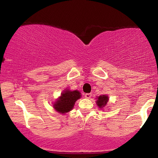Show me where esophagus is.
I'll return each instance as SVG.
<instances>
[{"label": "esophagus", "instance_id": "1", "mask_svg": "<svg viewBox=\"0 0 158 158\" xmlns=\"http://www.w3.org/2000/svg\"><path fill=\"white\" fill-rule=\"evenodd\" d=\"M91 96H92L91 94H85V97L86 98H91Z\"/></svg>", "mask_w": 158, "mask_h": 158}]
</instances>
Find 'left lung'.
<instances>
[{
    "instance_id": "obj_1",
    "label": "left lung",
    "mask_w": 158,
    "mask_h": 158,
    "mask_svg": "<svg viewBox=\"0 0 158 158\" xmlns=\"http://www.w3.org/2000/svg\"><path fill=\"white\" fill-rule=\"evenodd\" d=\"M108 101H109V97L106 96V95H102V96H98L97 98L96 103L99 108L102 109V108H103L106 105Z\"/></svg>"
}]
</instances>
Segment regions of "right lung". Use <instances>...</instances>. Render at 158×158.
I'll use <instances>...</instances> for the list:
<instances>
[{
	"label": "right lung",
	"mask_w": 158,
	"mask_h": 158,
	"mask_svg": "<svg viewBox=\"0 0 158 158\" xmlns=\"http://www.w3.org/2000/svg\"><path fill=\"white\" fill-rule=\"evenodd\" d=\"M81 94L78 90L71 91L70 90H64L61 96L54 103V109L59 113H68L73 109L75 101L81 97Z\"/></svg>",
	"instance_id": "1"
}]
</instances>
